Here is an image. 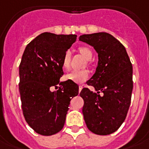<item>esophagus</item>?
<instances>
[{"label":"esophagus","mask_w":149,"mask_h":149,"mask_svg":"<svg viewBox=\"0 0 149 149\" xmlns=\"http://www.w3.org/2000/svg\"><path fill=\"white\" fill-rule=\"evenodd\" d=\"M83 89V87L82 86H79V92H80L81 91V90Z\"/></svg>","instance_id":"1"}]
</instances>
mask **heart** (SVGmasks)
Segmentation results:
<instances>
[{"mask_svg":"<svg viewBox=\"0 0 149 149\" xmlns=\"http://www.w3.org/2000/svg\"><path fill=\"white\" fill-rule=\"evenodd\" d=\"M79 52L84 56L87 60H91L92 58L93 53L91 50L89 49L88 47H79ZM70 62V51H66L63 57L62 60V66L64 69H69ZM89 77V72L87 70H73L70 73L66 75V79L77 84H81V83L86 81Z\"/></svg>","mask_w":149,"mask_h":149,"instance_id":"b5f03b06","label":"heart"}]
</instances>
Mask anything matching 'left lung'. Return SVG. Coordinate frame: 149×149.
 Returning a JSON list of instances; mask_svg holds the SVG:
<instances>
[{
	"label": "left lung",
	"instance_id": "8db88e82",
	"mask_svg": "<svg viewBox=\"0 0 149 149\" xmlns=\"http://www.w3.org/2000/svg\"><path fill=\"white\" fill-rule=\"evenodd\" d=\"M79 40L92 46L98 57L95 74L87 81L97 92L84 87L79 93L84 121L94 134H110L122 125L130 107L132 64L124 46L108 33L84 34Z\"/></svg>",
	"mask_w": 149,
	"mask_h": 149
}]
</instances>
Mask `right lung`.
<instances>
[{"instance_id":"add662e5","label":"right lung","mask_w":149,"mask_h":149,"mask_svg":"<svg viewBox=\"0 0 149 149\" xmlns=\"http://www.w3.org/2000/svg\"><path fill=\"white\" fill-rule=\"evenodd\" d=\"M77 35L43 33L25 48L19 65V93L22 109L29 127L35 132L49 136L63 128L70 101L79 94V86L66 80L62 60L76 41ZM61 85L52 92V86Z\"/></svg>"}]
</instances>
